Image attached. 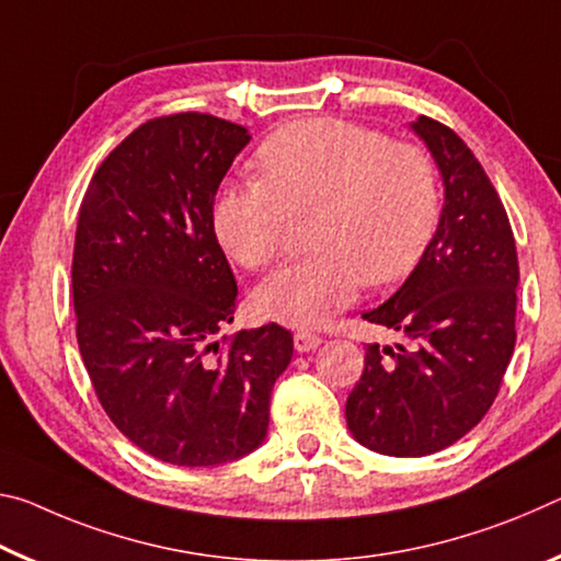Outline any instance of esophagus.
Instances as JSON below:
<instances>
[{"instance_id": "obj_1", "label": "esophagus", "mask_w": 561, "mask_h": 561, "mask_svg": "<svg viewBox=\"0 0 561 561\" xmlns=\"http://www.w3.org/2000/svg\"><path fill=\"white\" fill-rule=\"evenodd\" d=\"M293 345H296L298 353H310L320 345V335L310 333V330H298V333L293 335Z\"/></svg>"}]
</instances>
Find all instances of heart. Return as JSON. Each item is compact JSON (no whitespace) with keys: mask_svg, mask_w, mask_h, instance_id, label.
Returning a JSON list of instances; mask_svg holds the SVG:
<instances>
[{"mask_svg":"<svg viewBox=\"0 0 561 561\" xmlns=\"http://www.w3.org/2000/svg\"><path fill=\"white\" fill-rule=\"evenodd\" d=\"M255 161L261 179L224 188L214 206L216 236L236 263L268 268L290 216L316 214V253L283 265L255 293V308L275 323H328L365 280L405 278L435 233L437 171L415 144L343 118H308L273 131Z\"/></svg>","mask_w":561,"mask_h":561,"instance_id":"heart-1","label":"heart"}]
</instances>
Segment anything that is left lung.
Returning <instances> with one entry per match:
<instances>
[{"instance_id": "1", "label": "left lung", "mask_w": 561, "mask_h": 561, "mask_svg": "<svg viewBox=\"0 0 561 561\" xmlns=\"http://www.w3.org/2000/svg\"><path fill=\"white\" fill-rule=\"evenodd\" d=\"M412 128L443 173V216L402 288L363 316L410 345H367L345 402L357 443L390 457L433 455L470 433L497 398L517 341L519 263L500 194L453 128L430 116Z\"/></svg>"}]
</instances>
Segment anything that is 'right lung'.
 <instances>
[{"instance_id": "1", "label": "right lung", "mask_w": 561, "mask_h": 561, "mask_svg": "<svg viewBox=\"0 0 561 561\" xmlns=\"http://www.w3.org/2000/svg\"><path fill=\"white\" fill-rule=\"evenodd\" d=\"M251 141L226 118H149L91 179L71 261L81 360L108 420L179 467L238 460L268 433L293 357L268 323L216 341L238 286L214 228L216 191Z\"/></svg>"}]
</instances>
